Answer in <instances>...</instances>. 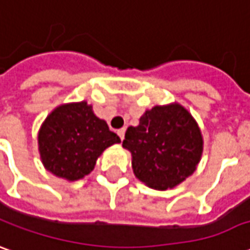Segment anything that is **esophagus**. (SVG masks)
<instances>
[{"label":"esophagus","instance_id":"obj_1","mask_svg":"<svg viewBox=\"0 0 250 250\" xmlns=\"http://www.w3.org/2000/svg\"><path fill=\"white\" fill-rule=\"evenodd\" d=\"M125 128H120V130H118V135L120 137L122 141L125 139Z\"/></svg>","mask_w":250,"mask_h":250}]
</instances>
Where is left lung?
<instances>
[{"instance_id":"8db88e82","label":"left lung","mask_w":250,"mask_h":250,"mask_svg":"<svg viewBox=\"0 0 250 250\" xmlns=\"http://www.w3.org/2000/svg\"><path fill=\"white\" fill-rule=\"evenodd\" d=\"M123 147L134 175L150 189H174L196 171L204 139L196 119L181 104L156 105L127 128Z\"/></svg>"}]
</instances>
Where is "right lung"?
Segmentation results:
<instances>
[{"label":"right lung","mask_w":250,"mask_h":250,"mask_svg":"<svg viewBox=\"0 0 250 250\" xmlns=\"http://www.w3.org/2000/svg\"><path fill=\"white\" fill-rule=\"evenodd\" d=\"M120 138L96 116L87 101L61 104L38 131V150L45 169L74 182L89 175L97 159Z\"/></svg>","instance_id":"right-lung-1"}]
</instances>
